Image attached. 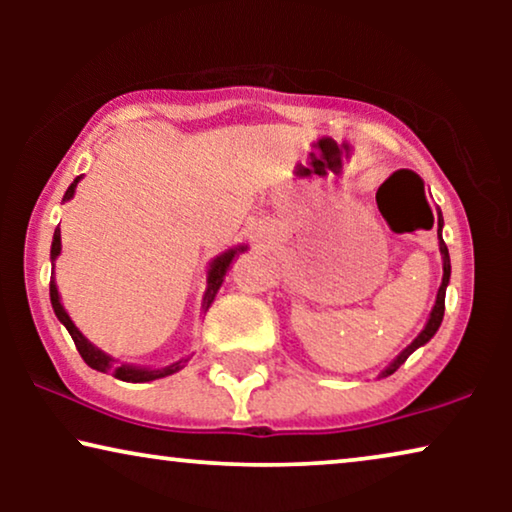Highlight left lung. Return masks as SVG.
<instances>
[{"mask_svg": "<svg viewBox=\"0 0 512 512\" xmlns=\"http://www.w3.org/2000/svg\"><path fill=\"white\" fill-rule=\"evenodd\" d=\"M440 230H443V214L438 212V240H440V254H443V284H440V289H438V296H436V305H433V310H431V317H429V321H426V326H424V331L417 335L415 340L410 342L408 347L403 349L401 354L396 356V361L391 363V366L384 370V377L387 375H391V373H396L398 370V366H401V363H405V359H408V356L415 352L417 347H422V345H426V342H429L433 335H436V331H438V326H440V321H443V314H445V289H447V284H450V254H447V247H445V242H443V235H440Z\"/></svg>", "mask_w": 512, "mask_h": 512, "instance_id": "obj_1", "label": "left lung"}]
</instances>
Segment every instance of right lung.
Wrapping results in <instances>:
<instances>
[{
	"instance_id": "obj_1",
	"label": "right lung",
	"mask_w": 512,
	"mask_h": 512,
	"mask_svg": "<svg viewBox=\"0 0 512 512\" xmlns=\"http://www.w3.org/2000/svg\"><path fill=\"white\" fill-rule=\"evenodd\" d=\"M79 181H81V177H76V179L72 181V186L67 188V193H65V198H62V202H67V200L74 198L76 184H79ZM60 247H62V244H60V230H55V235H53V247H51V258H53V261H55V258H58V254H60ZM240 251H244V247L230 249V251H226V254H221L219 258H214L212 268H209V277H207L205 305H202V307H205V310H207L209 305H212L216 291H219V286L223 284V275H226V270L230 268V263H233V258H235L237 254H240ZM51 305H53L55 317H58V319L62 321V324H65L69 335H72V340H74L76 349H79L81 359L86 361L90 368L100 370V373H104V370H109L111 375L118 377V380H123V382H151V380H158V377H165V375L177 373V370L181 368V363L188 361V359H184V361L172 363V366L160 368V370L132 368V366H114V359H111V356H107L104 352H100V349H97L95 345H90V342L81 335L79 328L74 326V321L69 319V314L65 312V307H62V303H60L58 289H55L53 279H51Z\"/></svg>"
}]
</instances>
